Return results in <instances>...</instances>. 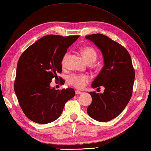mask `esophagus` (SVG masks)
<instances>
[{"label": "esophagus", "mask_w": 151, "mask_h": 151, "mask_svg": "<svg viewBox=\"0 0 151 151\" xmlns=\"http://www.w3.org/2000/svg\"><path fill=\"white\" fill-rule=\"evenodd\" d=\"M75 93L76 94V95H81V94L82 93V91H79V90H76L75 91Z\"/></svg>", "instance_id": "34e87169"}]
</instances>
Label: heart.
I'll return each instance as SVG.
<instances>
[{
    "label": "heart",
    "mask_w": 151,
    "mask_h": 151,
    "mask_svg": "<svg viewBox=\"0 0 151 151\" xmlns=\"http://www.w3.org/2000/svg\"><path fill=\"white\" fill-rule=\"evenodd\" d=\"M81 53L84 60L86 61L87 63L90 61L93 62L96 60L97 57V53L96 50L90 46H85L81 49ZM69 52H66L64 54L61 60V65L65 66L66 63L68 56H69ZM68 83L70 86H74L77 89H83L90 81V77L86 75H77V74H73L69 76L67 78Z\"/></svg>",
    "instance_id": "obj_1"
}]
</instances>
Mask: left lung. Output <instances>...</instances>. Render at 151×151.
Here are the masks:
<instances>
[{
	"instance_id": "1",
	"label": "left lung",
	"mask_w": 151,
	"mask_h": 151,
	"mask_svg": "<svg viewBox=\"0 0 151 151\" xmlns=\"http://www.w3.org/2000/svg\"><path fill=\"white\" fill-rule=\"evenodd\" d=\"M85 38L96 44L103 54L104 66L91 87L105 88L103 93L90 92L92 98L87 113L99 122H108L122 113L131 99L135 79L130 55L121 44L102 34Z\"/></svg>"
}]
</instances>
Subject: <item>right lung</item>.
Returning a JSON list of instances; mask_svg holds the SVG:
<instances>
[{
    "mask_svg": "<svg viewBox=\"0 0 151 151\" xmlns=\"http://www.w3.org/2000/svg\"><path fill=\"white\" fill-rule=\"evenodd\" d=\"M78 37V35H46L20 56L14 91L29 119L38 124L52 122L60 116L65 103L75 96L73 88L55 90L50 87V83L52 78H58L57 75L62 71V58Z\"/></svg>",
    "mask_w": 151,
    "mask_h": 151,
    "instance_id": "add662e5",
    "label": "right lung"
}]
</instances>
